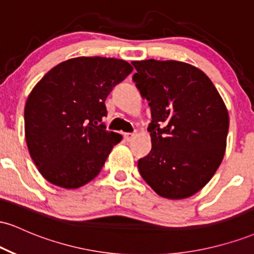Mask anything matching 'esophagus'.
<instances>
[{
    "mask_svg": "<svg viewBox=\"0 0 254 254\" xmlns=\"http://www.w3.org/2000/svg\"><path fill=\"white\" fill-rule=\"evenodd\" d=\"M124 137H125V139H127V142H131V141H132L133 138H135L136 135H135V133L127 132V133H124Z\"/></svg>",
    "mask_w": 254,
    "mask_h": 254,
    "instance_id": "1",
    "label": "esophagus"
}]
</instances>
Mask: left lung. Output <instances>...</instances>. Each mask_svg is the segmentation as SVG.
<instances>
[{
    "label": "left lung",
    "instance_id": "obj_1",
    "mask_svg": "<svg viewBox=\"0 0 254 254\" xmlns=\"http://www.w3.org/2000/svg\"><path fill=\"white\" fill-rule=\"evenodd\" d=\"M132 81L149 101L151 150L138 171L159 196L184 199L202 190L220 167L229 116L211 80L178 61H133Z\"/></svg>",
    "mask_w": 254,
    "mask_h": 254
}]
</instances>
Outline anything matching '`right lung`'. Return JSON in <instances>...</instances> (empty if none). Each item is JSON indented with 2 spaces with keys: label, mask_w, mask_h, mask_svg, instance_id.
Returning <instances> with one entry per match:
<instances>
[{
  "label": "right lung",
  "mask_w": 254,
  "mask_h": 254,
  "mask_svg": "<svg viewBox=\"0 0 254 254\" xmlns=\"http://www.w3.org/2000/svg\"><path fill=\"white\" fill-rule=\"evenodd\" d=\"M133 68L127 61L76 57L44 75L25 105V137L40 174L54 185L78 189L100 173L122 135L107 131L105 100Z\"/></svg>",
  "instance_id": "1"
}]
</instances>
